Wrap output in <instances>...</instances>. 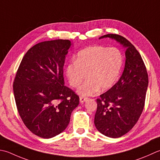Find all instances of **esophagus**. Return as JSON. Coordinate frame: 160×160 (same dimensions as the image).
<instances>
[{
  "mask_svg": "<svg viewBox=\"0 0 160 160\" xmlns=\"http://www.w3.org/2000/svg\"><path fill=\"white\" fill-rule=\"evenodd\" d=\"M87 100V97H83V96H81L80 97V102L81 103H83L84 102H85Z\"/></svg>",
  "mask_w": 160,
  "mask_h": 160,
  "instance_id": "obj_1",
  "label": "esophagus"
}]
</instances>
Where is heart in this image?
<instances>
[{
    "label": "heart",
    "mask_w": 160,
    "mask_h": 160,
    "mask_svg": "<svg viewBox=\"0 0 160 160\" xmlns=\"http://www.w3.org/2000/svg\"><path fill=\"white\" fill-rule=\"evenodd\" d=\"M123 65V55L116 47L103 46L87 47L77 53L74 60L68 64L66 75L70 85L78 89L81 96L95 94L99 89L105 91L114 85Z\"/></svg>",
    "instance_id": "heart-1"
}]
</instances>
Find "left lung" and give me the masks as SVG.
Returning a JSON list of instances; mask_svg holds the SVG:
<instances>
[{"instance_id":"obj_1","label":"left lung","mask_w":160,"mask_h":160,"mask_svg":"<svg viewBox=\"0 0 160 160\" xmlns=\"http://www.w3.org/2000/svg\"><path fill=\"white\" fill-rule=\"evenodd\" d=\"M105 37L114 39L126 47V59L119 80L96 99L94 124L105 136L118 138L132 129L142 113L148 76L142 56L129 41L116 34L100 39Z\"/></svg>"}]
</instances>
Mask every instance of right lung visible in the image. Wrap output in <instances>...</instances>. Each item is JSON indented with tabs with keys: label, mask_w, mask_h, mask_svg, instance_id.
<instances>
[{
	"label": "right lung",
	"mask_w": 160,
	"mask_h": 160,
	"mask_svg": "<svg viewBox=\"0 0 160 160\" xmlns=\"http://www.w3.org/2000/svg\"><path fill=\"white\" fill-rule=\"evenodd\" d=\"M71 45L68 39L34 45L22 59L13 83L18 114L28 130L44 139L67 128L79 96L64 85L65 56Z\"/></svg>",
	"instance_id": "right-lung-1"
}]
</instances>
